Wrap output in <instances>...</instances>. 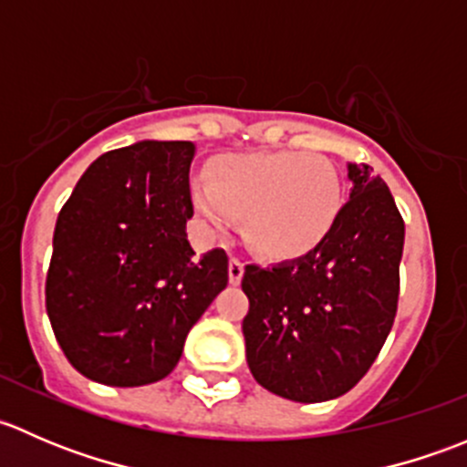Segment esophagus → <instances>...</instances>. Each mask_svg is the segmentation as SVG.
Here are the masks:
<instances>
[{"instance_id":"1","label":"esophagus","mask_w":467,"mask_h":467,"mask_svg":"<svg viewBox=\"0 0 467 467\" xmlns=\"http://www.w3.org/2000/svg\"><path fill=\"white\" fill-rule=\"evenodd\" d=\"M228 275H230V285H239L244 277V262L237 260V257H233L228 266Z\"/></svg>"}]
</instances>
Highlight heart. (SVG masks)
<instances>
[{
    "instance_id": "b5f03b06",
    "label": "heart",
    "mask_w": 467,
    "mask_h": 467,
    "mask_svg": "<svg viewBox=\"0 0 467 467\" xmlns=\"http://www.w3.org/2000/svg\"><path fill=\"white\" fill-rule=\"evenodd\" d=\"M192 201L214 233L242 216V237L266 257H298L332 233L341 210L337 169L314 153L230 155L192 185Z\"/></svg>"
}]
</instances>
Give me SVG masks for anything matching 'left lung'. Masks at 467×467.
<instances>
[{"instance_id": "8db88e82", "label": "left lung", "mask_w": 467, "mask_h": 467, "mask_svg": "<svg viewBox=\"0 0 467 467\" xmlns=\"http://www.w3.org/2000/svg\"><path fill=\"white\" fill-rule=\"evenodd\" d=\"M348 181L350 201L314 251L244 271L248 368L294 402L348 393L378 359L398 312L404 221L368 164H348Z\"/></svg>"}]
</instances>
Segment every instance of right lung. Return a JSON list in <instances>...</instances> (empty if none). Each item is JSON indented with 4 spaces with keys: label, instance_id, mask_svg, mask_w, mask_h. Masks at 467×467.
I'll return each mask as SVG.
<instances>
[{
    "label": "right lung",
    "instance_id": "1",
    "mask_svg": "<svg viewBox=\"0 0 467 467\" xmlns=\"http://www.w3.org/2000/svg\"><path fill=\"white\" fill-rule=\"evenodd\" d=\"M192 142L144 140L94 160L60 210L47 314L69 364L108 386L164 379L228 285L223 248L196 255Z\"/></svg>",
    "mask_w": 467,
    "mask_h": 467
}]
</instances>
